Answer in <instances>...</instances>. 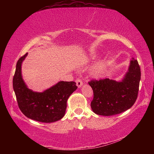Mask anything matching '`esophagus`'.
<instances>
[{
	"label": "esophagus",
	"mask_w": 154,
	"mask_h": 154,
	"mask_svg": "<svg viewBox=\"0 0 154 154\" xmlns=\"http://www.w3.org/2000/svg\"><path fill=\"white\" fill-rule=\"evenodd\" d=\"M76 84H77V86L78 87V88H81L83 85V82H82V81L81 80V79H77V80H76Z\"/></svg>",
	"instance_id": "obj_1"
}]
</instances>
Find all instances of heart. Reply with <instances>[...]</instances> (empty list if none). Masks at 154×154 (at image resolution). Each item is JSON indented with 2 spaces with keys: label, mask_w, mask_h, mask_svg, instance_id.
<instances>
[{
  "label": "heart",
  "mask_w": 154,
  "mask_h": 154,
  "mask_svg": "<svg viewBox=\"0 0 154 154\" xmlns=\"http://www.w3.org/2000/svg\"><path fill=\"white\" fill-rule=\"evenodd\" d=\"M108 69L107 62H100L92 67L91 70V74L95 78L103 77L105 75Z\"/></svg>",
  "instance_id": "heart-1"
}]
</instances>
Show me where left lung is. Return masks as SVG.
<instances>
[{"label":"left lung","instance_id":"8db88e82","mask_svg":"<svg viewBox=\"0 0 154 154\" xmlns=\"http://www.w3.org/2000/svg\"><path fill=\"white\" fill-rule=\"evenodd\" d=\"M140 80V66L137 60L132 58L120 82L106 78L88 82L94 92L91 102L92 111L100 116H110L129 109L137 98Z\"/></svg>","mask_w":154,"mask_h":154}]
</instances>
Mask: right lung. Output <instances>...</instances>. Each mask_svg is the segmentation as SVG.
<instances>
[{
	"mask_svg": "<svg viewBox=\"0 0 154 154\" xmlns=\"http://www.w3.org/2000/svg\"><path fill=\"white\" fill-rule=\"evenodd\" d=\"M27 55L18 60L13 79L18 106L24 116L33 120L44 123L58 121L64 116L68 98L77 90L76 83L62 81L43 92H33L22 75V64Z\"/></svg>",
	"mask_w": 154,
	"mask_h": 154,
	"instance_id": "add662e5",
	"label": "right lung"
}]
</instances>
